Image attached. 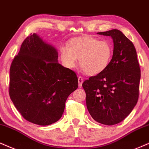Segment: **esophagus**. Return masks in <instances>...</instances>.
Instances as JSON below:
<instances>
[{
    "label": "esophagus",
    "instance_id": "esophagus-1",
    "mask_svg": "<svg viewBox=\"0 0 149 149\" xmlns=\"http://www.w3.org/2000/svg\"><path fill=\"white\" fill-rule=\"evenodd\" d=\"M84 79L81 77H78V82H79V87L81 88L82 87V84H83Z\"/></svg>",
    "mask_w": 149,
    "mask_h": 149
}]
</instances>
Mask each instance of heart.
Listing matches in <instances>:
<instances>
[{"label":"heart","mask_w":149,"mask_h":149,"mask_svg":"<svg viewBox=\"0 0 149 149\" xmlns=\"http://www.w3.org/2000/svg\"><path fill=\"white\" fill-rule=\"evenodd\" d=\"M113 46L107 41H100L91 36H83L72 39L68 47H61L62 61L72 68L79 59L81 69L90 76H95L107 69L113 57Z\"/></svg>","instance_id":"b5f03b06"}]
</instances>
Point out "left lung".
Masks as SVG:
<instances>
[{
  "instance_id": "obj_1",
  "label": "left lung",
  "mask_w": 149,
  "mask_h": 149,
  "mask_svg": "<svg viewBox=\"0 0 149 149\" xmlns=\"http://www.w3.org/2000/svg\"><path fill=\"white\" fill-rule=\"evenodd\" d=\"M98 34L111 36L114 48L110 65L82 84L90 115L99 123L114 125L131 113L139 97L140 68L133 43L118 30Z\"/></svg>"
}]
</instances>
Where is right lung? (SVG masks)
<instances>
[{"label": "right lung", "mask_w": 149, "mask_h": 149, "mask_svg": "<svg viewBox=\"0 0 149 149\" xmlns=\"http://www.w3.org/2000/svg\"><path fill=\"white\" fill-rule=\"evenodd\" d=\"M78 88L74 71L58 63V52L37 34L24 40L10 70L9 94L24 119L41 126L57 122Z\"/></svg>", "instance_id": "obj_1"}]
</instances>
